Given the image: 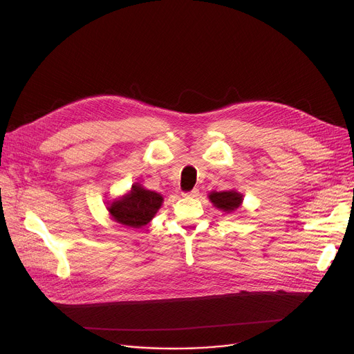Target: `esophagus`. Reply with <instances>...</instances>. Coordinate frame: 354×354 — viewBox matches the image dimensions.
Masks as SVG:
<instances>
[{"label": "esophagus", "instance_id": "esophagus-1", "mask_svg": "<svg viewBox=\"0 0 354 354\" xmlns=\"http://www.w3.org/2000/svg\"><path fill=\"white\" fill-rule=\"evenodd\" d=\"M182 196H185V197H197L198 196V189H192L190 192H183L182 193Z\"/></svg>", "mask_w": 354, "mask_h": 354}]
</instances>
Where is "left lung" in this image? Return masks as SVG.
<instances>
[{
	"mask_svg": "<svg viewBox=\"0 0 354 354\" xmlns=\"http://www.w3.org/2000/svg\"><path fill=\"white\" fill-rule=\"evenodd\" d=\"M209 198L217 209L225 213H232L236 209H239V206L242 205V194L235 190L212 192L209 194Z\"/></svg>",
	"mask_w": 354,
	"mask_h": 354,
	"instance_id": "left-lung-1",
	"label": "left lung"
}]
</instances>
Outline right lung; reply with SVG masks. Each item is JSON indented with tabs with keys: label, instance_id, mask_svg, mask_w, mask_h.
I'll return each mask as SVG.
<instances>
[{
	"label": "right lung",
	"instance_id": "1",
	"mask_svg": "<svg viewBox=\"0 0 354 354\" xmlns=\"http://www.w3.org/2000/svg\"><path fill=\"white\" fill-rule=\"evenodd\" d=\"M162 201L164 197L160 193L134 183L127 194L112 201L108 210L116 223L131 228H141L153 220Z\"/></svg>",
	"mask_w": 354,
	"mask_h": 354
}]
</instances>
